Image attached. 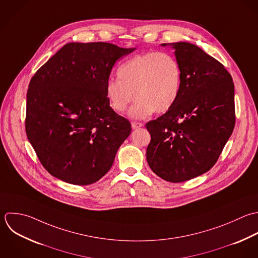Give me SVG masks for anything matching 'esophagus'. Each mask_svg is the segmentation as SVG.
<instances>
[{
    "mask_svg": "<svg viewBox=\"0 0 258 258\" xmlns=\"http://www.w3.org/2000/svg\"><path fill=\"white\" fill-rule=\"evenodd\" d=\"M143 125H144V123H142V122H138V121H133V122H132V127H133V130L139 128V127H141V126H143Z\"/></svg>",
    "mask_w": 258,
    "mask_h": 258,
    "instance_id": "esophagus-1",
    "label": "esophagus"
}]
</instances>
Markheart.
Listing matches in <instances>:
<instances>
[{"label": "heart", "mask_w": 258, "mask_h": 258, "mask_svg": "<svg viewBox=\"0 0 258 258\" xmlns=\"http://www.w3.org/2000/svg\"><path fill=\"white\" fill-rule=\"evenodd\" d=\"M117 76L106 82L107 101L113 110L123 112L136 97L128 111L134 118H146L155 111L167 112L181 93L182 67L169 53L136 55L118 67Z\"/></svg>", "instance_id": "obj_1"}]
</instances>
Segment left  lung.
Wrapping results in <instances>:
<instances>
[{
	"mask_svg": "<svg viewBox=\"0 0 258 258\" xmlns=\"http://www.w3.org/2000/svg\"><path fill=\"white\" fill-rule=\"evenodd\" d=\"M182 67L178 100L149 121L147 161L162 179L181 183L208 172L217 162L235 125L234 83L212 56L188 42L164 43Z\"/></svg>",
	"mask_w": 258,
	"mask_h": 258,
	"instance_id": "8db88e82",
	"label": "left lung"
}]
</instances>
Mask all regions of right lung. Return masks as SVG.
Returning <instances> with one entry per match:
<instances>
[{"label": "right lung", "mask_w": 258, "mask_h": 258, "mask_svg": "<svg viewBox=\"0 0 258 258\" xmlns=\"http://www.w3.org/2000/svg\"><path fill=\"white\" fill-rule=\"evenodd\" d=\"M135 49L105 42L67 43L32 77L26 134L55 178L90 185L110 170L132 125L109 106L105 86L116 60Z\"/></svg>", "instance_id": "right-lung-1"}]
</instances>
